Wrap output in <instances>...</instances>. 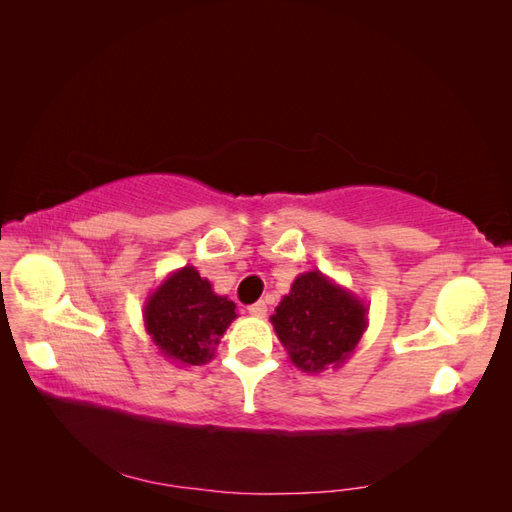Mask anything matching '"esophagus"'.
Returning <instances> with one entry per match:
<instances>
[{
	"label": "esophagus",
	"instance_id": "esophagus-1",
	"mask_svg": "<svg viewBox=\"0 0 512 512\" xmlns=\"http://www.w3.org/2000/svg\"><path fill=\"white\" fill-rule=\"evenodd\" d=\"M247 312H250L256 318H265L267 316V303L265 301H256L254 305L247 307Z\"/></svg>",
	"mask_w": 512,
	"mask_h": 512
}]
</instances>
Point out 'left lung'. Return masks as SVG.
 <instances>
[{"mask_svg":"<svg viewBox=\"0 0 512 512\" xmlns=\"http://www.w3.org/2000/svg\"><path fill=\"white\" fill-rule=\"evenodd\" d=\"M369 307L320 271L301 273L271 324L294 367L307 374L342 367L367 331Z\"/></svg>","mask_w":512,"mask_h":512,"instance_id":"8db88e82","label":"left lung"}]
</instances>
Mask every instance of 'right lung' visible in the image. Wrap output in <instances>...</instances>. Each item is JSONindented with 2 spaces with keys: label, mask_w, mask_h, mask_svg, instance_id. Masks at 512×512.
<instances>
[{
  "label": "right lung",
  "mask_w": 512,
  "mask_h": 512,
  "mask_svg": "<svg viewBox=\"0 0 512 512\" xmlns=\"http://www.w3.org/2000/svg\"><path fill=\"white\" fill-rule=\"evenodd\" d=\"M237 318V305L215 294L207 277L185 265L153 290L143 307L145 331L158 352L177 365H205Z\"/></svg>",
  "instance_id": "right-lung-1"
}]
</instances>
